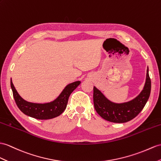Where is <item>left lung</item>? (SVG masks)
<instances>
[{
    "instance_id": "8db88e82",
    "label": "left lung",
    "mask_w": 161,
    "mask_h": 161,
    "mask_svg": "<svg viewBox=\"0 0 161 161\" xmlns=\"http://www.w3.org/2000/svg\"><path fill=\"white\" fill-rule=\"evenodd\" d=\"M151 80L148 68L146 81L142 92L135 99L128 103L116 104L109 101L100 91L93 87V104L96 112L103 119L114 123H124L130 121L142 111L150 97Z\"/></svg>"
}]
</instances>
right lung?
Returning <instances> with one entry per match:
<instances>
[{
  "label": "right lung",
  "mask_w": 161,
  "mask_h": 161,
  "mask_svg": "<svg viewBox=\"0 0 161 161\" xmlns=\"http://www.w3.org/2000/svg\"><path fill=\"white\" fill-rule=\"evenodd\" d=\"M80 84V81L74 82L65 87L57 98L49 103L36 104L26 102L17 92L11 79V87L15 103L23 113L37 119H49L60 115L65 111L70 94Z\"/></svg>",
  "instance_id": "right-lung-1"
}]
</instances>
